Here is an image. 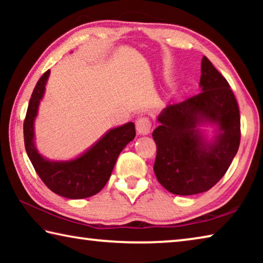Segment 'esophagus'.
Wrapping results in <instances>:
<instances>
[{"instance_id": "1", "label": "esophagus", "mask_w": 263, "mask_h": 263, "mask_svg": "<svg viewBox=\"0 0 263 263\" xmlns=\"http://www.w3.org/2000/svg\"><path fill=\"white\" fill-rule=\"evenodd\" d=\"M151 126H152V124H151L149 118L145 117V116H140V117L137 119L136 128L138 135H148L151 132Z\"/></svg>"}]
</instances>
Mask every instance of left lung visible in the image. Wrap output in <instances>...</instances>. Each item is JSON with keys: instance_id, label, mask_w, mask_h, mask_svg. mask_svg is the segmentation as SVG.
<instances>
[{"instance_id": "left-lung-1", "label": "left lung", "mask_w": 263, "mask_h": 263, "mask_svg": "<svg viewBox=\"0 0 263 263\" xmlns=\"http://www.w3.org/2000/svg\"><path fill=\"white\" fill-rule=\"evenodd\" d=\"M201 73L202 92L166 106L152 133L157 144L155 176L175 195L211 189L228 172L240 145L239 106L229 82L206 57ZM203 125H216L212 141L199 128Z\"/></svg>"}]
</instances>
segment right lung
<instances>
[{"instance_id": "add662e5", "label": "right lung", "mask_w": 263, "mask_h": 263, "mask_svg": "<svg viewBox=\"0 0 263 263\" xmlns=\"http://www.w3.org/2000/svg\"><path fill=\"white\" fill-rule=\"evenodd\" d=\"M50 70L35 84L24 121V144L38 176L53 193L70 199L94 196L103 189L111 176L118 155L136 137L132 122L111 128L90 148L69 161H51L39 154L34 145V119L44 97Z\"/></svg>"}]
</instances>
